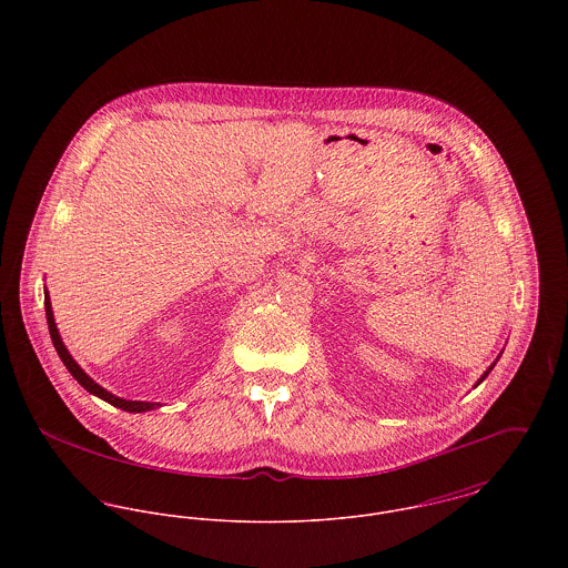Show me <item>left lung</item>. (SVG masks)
Returning <instances> with one entry per match:
<instances>
[{
    "instance_id": "8db88e82",
    "label": "left lung",
    "mask_w": 568,
    "mask_h": 568,
    "mask_svg": "<svg viewBox=\"0 0 568 568\" xmlns=\"http://www.w3.org/2000/svg\"><path fill=\"white\" fill-rule=\"evenodd\" d=\"M489 372H491V367H489V369H487L486 374H484V376H481V381H479V383H484V381H486V376H487V374H489ZM479 383H477V385H479Z\"/></svg>"
}]
</instances>
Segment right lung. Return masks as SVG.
Instances as JSON below:
<instances>
[{"instance_id":"add662e5","label":"right lung","mask_w":568,"mask_h":568,"mask_svg":"<svg viewBox=\"0 0 568 568\" xmlns=\"http://www.w3.org/2000/svg\"><path fill=\"white\" fill-rule=\"evenodd\" d=\"M45 317H48V327H50V336H52V343H54V347H57V352H59V356H61V361H63V365L68 367V372L81 383L82 387L89 392V394H93V396H98V398H102L104 403H109V405L118 406V408H124V410H131V413H142V410H151V408H155L158 403H138V400H122V398H115L113 394H109L106 389H102L100 385H95L84 372H82L81 367L77 365V361L70 356V352L65 349V345H63V341H61V336H59V329H57V324H54V315H52V306H50V297H48V291H45Z\"/></svg>"}]
</instances>
